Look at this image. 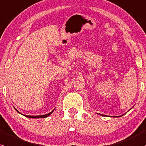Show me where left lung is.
Masks as SVG:
<instances>
[{
    "label": "left lung",
    "instance_id": "obj_1",
    "mask_svg": "<svg viewBox=\"0 0 146 146\" xmlns=\"http://www.w3.org/2000/svg\"><path fill=\"white\" fill-rule=\"evenodd\" d=\"M99 115H100V116H107V115H104V114H100V113H99ZM123 115H121V116H115V117H120V116H122Z\"/></svg>",
    "mask_w": 146,
    "mask_h": 146
}]
</instances>
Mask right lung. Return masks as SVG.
<instances>
[{"instance_id": "obj_1", "label": "right lung", "mask_w": 146, "mask_h": 146, "mask_svg": "<svg viewBox=\"0 0 146 146\" xmlns=\"http://www.w3.org/2000/svg\"><path fill=\"white\" fill-rule=\"evenodd\" d=\"M14 108L15 109V110H16V111H17V112H18V113H21L20 112H19V111H18V110H17V109L15 108V107H14ZM55 109H54V110H52V111H51V112H50V113H47V114H44V115H39V116H28V115H23V114H22V113H21V114L23 115V116H26V117H28V118H46V117H48V116H49L50 115L51 113H52V112L54 111V110H55Z\"/></svg>"}]
</instances>
